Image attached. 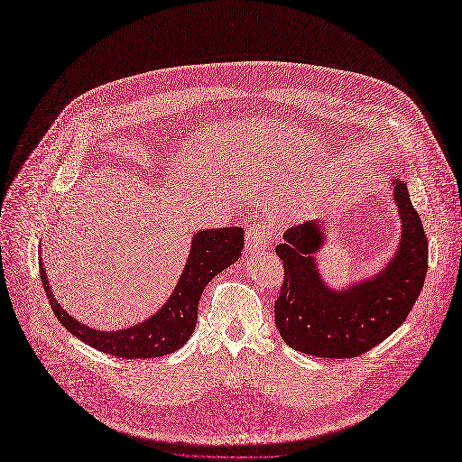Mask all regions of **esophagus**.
Masks as SVG:
<instances>
[{"instance_id": "obj_1", "label": "esophagus", "mask_w": 462, "mask_h": 462, "mask_svg": "<svg viewBox=\"0 0 462 462\" xmlns=\"http://www.w3.org/2000/svg\"><path fill=\"white\" fill-rule=\"evenodd\" d=\"M271 232H273L271 225L263 223V221L250 225L248 230H246V236H245V239H246V252H250V254L267 252L269 250Z\"/></svg>"}]
</instances>
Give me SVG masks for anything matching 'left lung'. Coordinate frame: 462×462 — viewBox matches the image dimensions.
Wrapping results in <instances>:
<instances>
[{
    "instance_id": "obj_1",
    "label": "left lung",
    "mask_w": 462,
    "mask_h": 462,
    "mask_svg": "<svg viewBox=\"0 0 462 462\" xmlns=\"http://www.w3.org/2000/svg\"><path fill=\"white\" fill-rule=\"evenodd\" d=\"M399 208L401 241L385 265L346 289L328 287L316 254L327 245V225L307 221L289 228L276 246L285 282L274 305L285 344L321 358H355L367 353L404 323L428 271V239L411 205L408 182L391 179Z\"/></svg>"
}]
</instances>
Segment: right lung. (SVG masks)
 <instances>
[{"instance_id":"obj_1","label":"right lung","mask_w":462,"mask_h":462,"mask_svg":"<svg viewBox=\"0 0 462 462\" xmlns=\"http://www.w3.org/2000/svg\"><path fill=\"white\" fill-rule=\"evenodd\" d=\"M243 245V228L239 226L195 232L186 265L166 303L148 319L118 331H100L65 312L51 292L42 255L40 278L56 318L73 337L118 358H157L180 349L188 342L195 328L197 307L205 287L219 273L234 265L241 255Z\"/></svg>"}]
</instances>
